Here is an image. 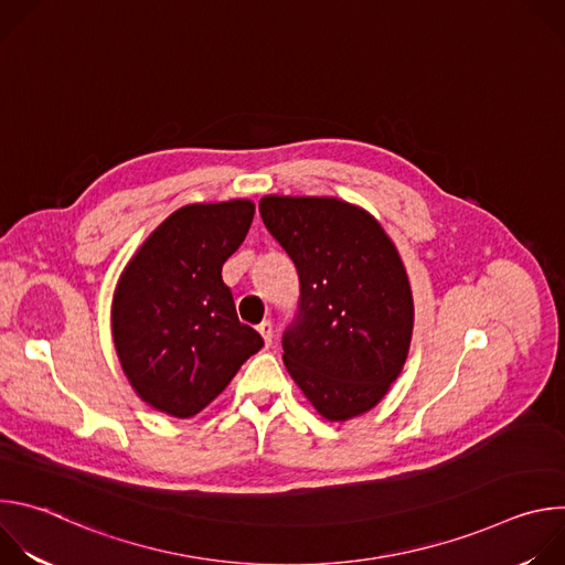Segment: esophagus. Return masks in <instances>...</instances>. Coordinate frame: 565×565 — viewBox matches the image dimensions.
<instances>
[{
    "instance_id": "esophagus-1",
    "label": "esophagus",
    "mask_w": 565,
    "mask_h": 565,
    "mask_svg": "<svg viewBox=\"0 0 565 565\" xmlns=\"http://www.w3.org/2000/svg\"><path fill=\"white\" fill-rule=\"evenodd\" d=\"M257 331L262 333V338H264V342H266V347H273V335H275V331H273V321H262V324L257 327Z\"/></svg>"
}]
</instances>
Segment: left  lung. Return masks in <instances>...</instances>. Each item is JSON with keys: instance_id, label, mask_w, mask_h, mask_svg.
Segmentation results:
<instances>
[{"instance_id": "left-lung-1", "label": "left lung", "mask_w": 565, "mask_h": 565, "mask_svg": "<svg viewBox=\"0 0 565 565\" xmlns=\"http://www.w3.org/2000/svg\"><path fill=\"white\" fill-rule=\"evenodd\" d=\"M268 232L292 259L301 297L284 364L333 423L366 414L407 362L409 277L393 241L362 207L333 196H264Z\"/></svg>"}]
</instances>
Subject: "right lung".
I'll return each mask as SVG.
<instances>
[{
	"instance_id": "1",
	"label": "right lung",
	"mask_w": 565,
	"mask_h": 565,
	"mask_svg": "<svg viewBox=\"0 0 565 565\" xmlns=\"http://www.w3.org/2000/svg\"><path fill=\"white\" fill-rule=\"evenodd\" d=\"M255 203H194L160 223L122 270L111 335L120 366L149 407L192 418L264 340L241 324L221 268L250 230Z\"/></svg>"
}]
</instances>
